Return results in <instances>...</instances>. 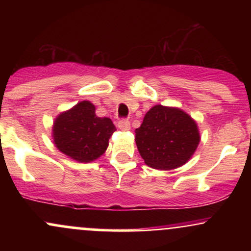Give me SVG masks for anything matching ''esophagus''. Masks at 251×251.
Wrapping results in <instances>:
<instances>
[{"instance_id": "1", "label": "esophagus", "mask_w": 251, "mask_h": 251, "mask_svg": "<svg viewBox=\"0 0 251 251\" xmlns=\"http://www.w3.org/2000/svg\"><path fill=\"white\" fill-rule=\"evenodd\" d=\"M118 127L120 129H123V131H128L129 128H131V124H129L128 120H120L119 123H118Z\"/></svg>"}]
</instances>
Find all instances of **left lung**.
Listing matches in <instances>:
<instances>
[{
	"label": "left lung",
	"instance_id": "obj_1",
	"mask_svg": "<svg viewBox=\"0 0 251 251\" xmlns=\"http://www.w3.org/2000/svg\"><path fill=\"white\" fill-rule=\"evenodd\" d=\"M201 137L197 124L180 108L155 105L135 128L138 151L152 169L172 170L195 153Z\"/></svg>",
	"mask_w": 251,
	"mask_h": 251
}]
</instances>
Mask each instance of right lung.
<instances>
[{
	"mask_svg": "<svg viewBox=\"0 0 251 251\" xmlns=\"http://www.w3.org/2000/svg\"><path fill=\"white\" fill-rule=\"evenodd\" d=\"M114 131L112 120L97 117L96 106L85 100L56 117L53 139L63 154L76 162L89 163L105 153Z\"/></svg>",
	"mask_w": 251,
	"mask_h": 251,
	"instance_id": "1",
	"label": "right lung"
}]
</instances>
